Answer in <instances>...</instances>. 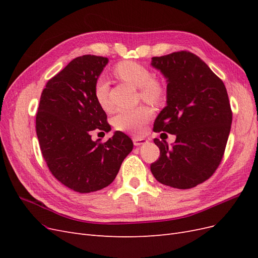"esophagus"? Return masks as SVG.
Masks as SVG:
<instances>
[{
	"instance_id": "1",
	"label": "esophagus",
	"mask_w": 258,
	"mask_h": 258,
	"mask_svg": "<svg viewBox=\"0 0 258 258\" xmlns=\"http://www.w3.org/2000/svg\"><path fill=\"white\" fill-rule=\"evenodd\" d=\"M134 144L136 145V146H140V145H143V144H145L146 142H147V140H145L144 138H138V137H135L134 139Z\"/></svg>"
}]
</instances>
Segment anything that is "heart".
Wrapping results in <instances>:
<instances>
[{"instance_id": "b5f03b06", "label": "heart", "mask_w": 258, "mask_h": 258, "mask_svg": "<svg viewBox=\"0 0 258 258\" xmlns=\"http://www.w3.org/2000/svg\"><path fill=\"white\" fill-rule=\"evenodd\" d=\"M113 74L120 81L139 88L140 97L148 103L160 104L167 97L166 84L160 79L153 77L151 70L139 62L131 60L120 61L114 66ZM93 96L102 110H111L112 104L108 98V88L104 81L99 80L96 83ZM151 118V108L140 105L134 108H120L113 116L112 121L117 130L130 134H141Z\"/></svg>"}]
</instances>
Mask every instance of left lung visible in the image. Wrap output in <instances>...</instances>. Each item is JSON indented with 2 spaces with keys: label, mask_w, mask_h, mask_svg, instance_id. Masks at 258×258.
<instances>
[{
  "label": "left lung",
  "mask_w": 258,
  "mask_h": 258,
  "mask_svg": "<svg viewBox=\"0 0 258 258\" xmlns=\"http://www.w3.org/2000/svg\"><path fill=\"white\" fill-rule=\"evenodd\" d=\"M167 79V106L154 131L175 135L174 144L154 139L159 158L151 165L157 181L188 189L204 183L220 166L231 128L232 112L223 81L196 54L181 50L153 57Z\"/></svg>",
  "instance_id": "obj_1"
}]
</instances>
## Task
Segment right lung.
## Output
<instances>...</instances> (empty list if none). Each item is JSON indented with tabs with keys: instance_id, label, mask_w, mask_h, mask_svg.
<instances>
[{
	"instance_id": "add662e5",
	"label": "right lung",
	"mask_w": 258,
	"mask_h": 258,
	"mask_svg": "<svg viewBox=\"0 0 258 258\" xmlns=\"http://www.w3.org/2000/svg\"><path fill=\"white\" fill-rule=\"evenodd\" d=\"M107 62V58L95 54L73 59L46 84L36 113V135L51 174L82 194L110 185L134 148L131 139L121 131L106 142L91 140L93 130H111L93 96Z\"/></svg>"
}]
</instances>
